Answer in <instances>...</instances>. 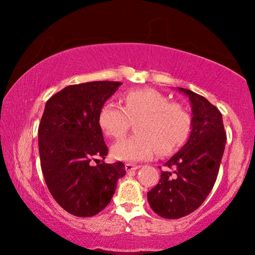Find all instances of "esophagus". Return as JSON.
Here are the masks:
<instances>
[{
	"instance_id": "1",
	"label": "esophagus",
	"mask_w": 255,
	"mask_h": 255,
	"mask_svg": "<svg viewBox=\"0 0 255 255\" xmlns=\"http://www.w3.org/2000/svg\"><path fill=\"white\" fill-rule=\"evenodd\" d=\"M139 166L138 165H132V163H125V170L127 172H131V170H135L138 169Z\"/></svg>"
}]
</instances>
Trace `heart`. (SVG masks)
<instances>
[{
  "label": "heart",
  "mask_w": 255,
  "mask_h": 255,
  "mask_svg": "<svg viewBox=\"0 0 255 255\" xmlns=\"http://www.w3.org/2000/svg\"><path fill=\"white\" fill-rule=\"evenodd\" d=\"M123 107L103 104L99 125L109 138H123L131 123H135V135L117 141L111 155L121 161H140L151 158L155 151L167 155L180 147L189 134L191 117L179 103L169 102L163 94L153 89L131 90L124 94Z\"/></svg>",
  "instance_id": "1"
}]
</instances>
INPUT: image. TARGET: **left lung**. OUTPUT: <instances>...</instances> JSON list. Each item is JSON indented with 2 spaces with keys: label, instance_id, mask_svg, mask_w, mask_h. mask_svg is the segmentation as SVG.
Here are the masks:
<instances>
[{
  "label": "left lung",
  "instance_id": "left-lung-1",
  "mask_svg": "<svg viewBox=\"0 0 255 255\" xmlns=\"http://www.w3.org/2000/svg\"><path fill=\"white\" fill-rule=\"evenodd\" d=\"M179 90L191 103L189 139L165 163L159 183L147 193L152 210L167 219L184 217L201 207L217 179L226 142L221 111L205 97Z\"/></svg>",
  "mask_w": 255,
  "mask_h": 255
}]
</instances>
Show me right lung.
I'll return each mask as SVG.
<instances>
[{
  "mask_svg": "<svg viewBox=\"0 0 255 255\" xmlns=\"http://www.w3.org/2000/svg\"><path fill=\"white\" fill-rule=\"evenodd\" d=\"M121 85H72L54 94L45 106L38 128L41 170L57 203L76 217L102 211L113 198L118 179L127 174L123 162L103 161L108 147L99 125L101 108Z\"/></svg>",
  "mask_w": 255,
  "mask_h": 255,
  "instance_id": "1",
  "label": "right lung"
}]
</instances>
